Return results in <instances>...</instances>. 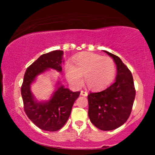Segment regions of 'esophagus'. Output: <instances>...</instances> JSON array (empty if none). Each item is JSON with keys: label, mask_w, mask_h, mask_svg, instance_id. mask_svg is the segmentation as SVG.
<instances>
[{"label": "esophagus", "mask_w": 155, "mask_h": 155, "mask_svg": "<svg viewBox=\"0 0 155 155\" xmlns=\"http://www.w3.org/2000/svg\"><path fill=\"white\" fill-rule=\"evenodd\" d=\"M87 94H88V92H87V91H83V90L81 91V96H87Z\"/></svg>", "instance_id": "34e87169"}]
</instances>
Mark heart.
<instances>
[{
  "label": "heart",
  "mask_w": 155,
  "mask_h": 155,
  "mask_svg": "<svg viewBox=\"0 0 155 155\" xmlns=\"http://www.w3.org/2000/svg\"><path fill=\"white\" fill-rule=\"evenodd\" d=\"M73 65H65L67 79L76 86L81 85L85 74L87 85L94 90H101L109 85L114 79L115 63L109 57H103L91 52H83L73 59Z\"/></svg>",
  "instance_id": "1"
}]
</instances>
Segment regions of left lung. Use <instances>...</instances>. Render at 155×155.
<instances>
[{"mask_svg":"<svg viewBox=\"0 0 155 155\" xmlns=\"http://www.w3.org/2000/svg\"><path fill=\"white\" fill-rule=\"evenodd\" d=\"M114 60L117 74L115 82L104 90L88 94V115L91 123L102 130L121 127L130 116L135 97L132 74L122 60L103 51Z\"/></svg>","mask_w":155,"mask_h":155,"instance_id":"left-lung-1","label":"left lung"}]
</instances>
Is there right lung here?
I'll use <instances>...</instances> for the list:
<instances>
[{"instance_id": "obj_1", "label": "right lung", "mask_w": 155, "mask_h": 155, "mask_svg": "<svg viewBox=\"0 0 155 155\" xmlns=\"http://www.w3.org/2000/svg\"><path fill=\"white\" fill-rule=\"evenodd\" d=\"M64 62V51H53L44 54L26 70L21 87L26 114L34 124L46 131H57L64 127L69 118L72 108L80 91H72L58 80L55 89L47 101H38L31 91V85L38 77L50 69L61 72Z\"/></svg>"}]
</instances>
